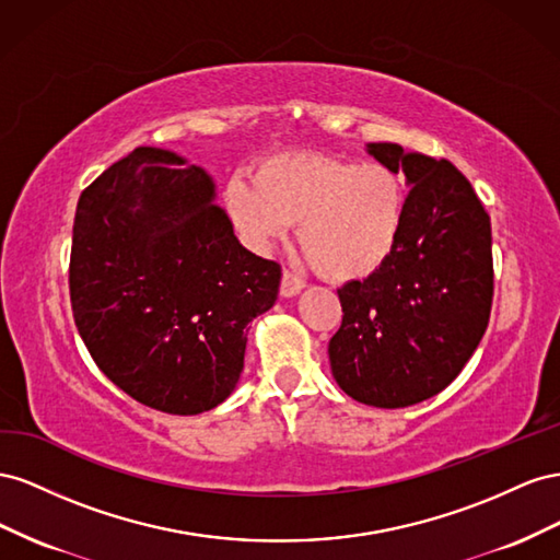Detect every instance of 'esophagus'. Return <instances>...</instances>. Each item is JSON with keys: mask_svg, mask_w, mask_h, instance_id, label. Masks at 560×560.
I'll use <instances>...</instances> for the list:
<instances>
[{"mask_svg": "<svg viewBox=\"0 0 560 560\" xmlns=\"http://www.w3.org/2000/svg\"><path fill=\"white\" fill-rule=\"evenodd\" d=\"M302 289H305V281H302L293 271L283 269V277H281V295L283 298H295Z\"/></svg>", "mask_w": 560, "mask_h": 560, "instance_id": "obj_1", "label": "esophagus"}]
</instances>
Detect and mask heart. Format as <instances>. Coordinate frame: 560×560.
Here are the masks:
<instances>
[{
	"label": "heart",
	"mask_w": 560,
	"mask_h": 560,
	"mask_svg": "<svg viewBox=\"0 0 560 560\" xmlns=\"http://www.w3.org/2000/svg\"><path fill=\"white\" fill-rule=\"evenodd\" d=\"M225 206L250 248H269L298 222V244L318 275L357 281L392 258L408 195L401 175L385 164L279 154L255 168L253 183L232 178Z\"/></svg>",
	"instance_id": "heart-1"
}]
</instances>
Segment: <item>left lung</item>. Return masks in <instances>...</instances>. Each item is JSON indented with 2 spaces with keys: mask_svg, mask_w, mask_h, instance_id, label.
<instances>
[{
  "mask_svg": "<svg viewBox=\"0 0 560 560\" xmlns=\"http://www.w3.org/2000/svg\"><path fill=\"white\" fill-rule=\"evenodd\" d=\"M365 152L406 175V225L375 275L338 291L345 316L328 359L354 401L406 408L448 387L488 328L490 218L445 159L404 152L396 142H369Z\"/></svg>",
  "mask_w": 560,
  "mask_h": 560,
  "instance_id": "1",
  "label": "left lung"
}]
</instances>
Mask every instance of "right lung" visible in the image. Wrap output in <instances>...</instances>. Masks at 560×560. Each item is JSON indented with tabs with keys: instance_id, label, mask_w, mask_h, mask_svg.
<instances>
[{
	"instance_id": "obj_1",
	"label": "right lung",
	"mask_w": 560,
	"mask_h": 560,
	"mask_svg": "<svg viewBox=\"0 0 560 560\" xmlns=\"http://www.w3.org/2000/svg\"><path fill=\"white\" fill-rule=\"evenodd\" d=\"M281 267L238 244L215 183L162 148H136L79 197L70 300L95 365L138 404L199 415L234 392L248 324Z\"/></svg>"
}]
</instances>
